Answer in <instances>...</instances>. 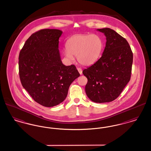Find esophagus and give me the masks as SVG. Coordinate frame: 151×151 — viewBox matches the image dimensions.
<instances>
[{
    "label": "esophagus",
    "instance_id": "1",
    "mask_svg": "<svg viewBox=\"0 0 151 151\" xmlns=\"http://www.w3.org/2000/svg\"><path fill=\"white\" fill-rule=\"evenodd\" d=\"M77 70H78L79 73H80V75H82V73H83V70H82V69H81V68H80V67H78V68H77Z\"/></svg>",
    "mask_w": 151,
    "mask_h": 151
}]
</instances>
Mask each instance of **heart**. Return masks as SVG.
<instances>
[{"instance_id": "heart-1", "label": "heart", "mask_w": 151, "mask_h": 151, "mask_svg": "<svg viewBox=\"0 0 151 151\" xmlns=\"http://www.w3.org/2000/svg\"><path fill=\"white\" fill-rule=\"evenodd\" d=\"M103 49V42L96 35H78L71 37L67 42L65 56L70 62L77 56L81 65H89L98 60Z\"/></svg>"}]
</instances>
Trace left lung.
Returning <instances> with one entry per match:
<instances>
[{"instance_id": "1", "label": "left lung", "mask_w": 151, "mask_h": 151, "mask_svg": "<svg viewBox=\"0 0 151 151\" xmlns=\"http://www.w3.org/2000/svg\"><path fill=\"white\" fill-rule=\"evenodd\" d=\"M106 37L101 57L93 65L84 69L83 75L88 82V97L97 103L115 100L129 82L131 76L133 54L127 40L110 28L97 29Z\"/></svg>"}]
</instances>
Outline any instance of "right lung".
Masks as SVG:
<instances>
[{
  "label": "right lung",
  "mask_w": 151,
  "mask_h": 151,
  "mask_svg": "<svg viewBox=\"0 0 151 151\" xmlns=\"http://www.w3.org/2000/svg\"><path fill=\"white\" fill-rule=\"evenodd\" d=\"M62 32L45 29L33 33L19 57L22 86L32 99L45 107H52L66 98L68 88L80 76L75 65L62 64L58 49Z\"/></svg>",
  "instance_id": "add662e5"
}]
</instances>
